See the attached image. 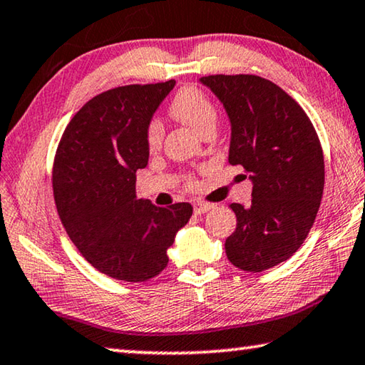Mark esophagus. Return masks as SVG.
Wrapping results in <instances>:
<instances>
[{"label":"esophagus","mask_w":365,"mask_h":365,"mask_svg":"<svg viewBox=\"0 0 365 365\" xmlns=\"http://www.w3.org/2000/svg\"><path fill=\"white\" fill-rule=\"evenodd\" d=\"M213 207H215L213 203H207V202H195V203H194V213H195V215H203V213L210 212V210H212Z\"/></svg>","instance_id":"obj_1"}]
</instances>
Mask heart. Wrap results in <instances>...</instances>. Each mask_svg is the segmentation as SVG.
Returning a JSON list of instances; mask_svg holds the SVG:
<instances>
[{
	"instance_id": "obj_1",
	"label": "heart",
	"mask_w": 365,
	"mask_h": 365,
	"mask_svg": "<svg viewBox=\"0 0 365 365\" xmlns=\"http://www.w3.org/2000/svg\"><path fill=\"white\" fill-rule=\"evenodd\" d=\"M170 112L175 118L182 123L189 125L197 133H207L215 130L216 118H218V110L213 104V101L197 86H184L175 94ZM163 140V125L162 121L153 118L147 123L145 128V143L150 150L158 149Z\"/></svg>"
}]
</instances>
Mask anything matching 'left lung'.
Masks as SVG:
<instances>
[{"instance_id": "obj_1", "label": "left lung", "mask_w": 365, "mask_h": 365, "mask_svg": "<svg viewBox=\"0 0 365 365\" xmlns=\"http://www.w3.org/2000/svg\"><path fill=\"white\" fill-rule=\"evenodd\" d=\"M218 96L232 126L229 163L253 182L248 207L231 203L237 227L226 239L231 263L261 272L289 259L314 225L324 192V153L298 102L257 75L200 78Z\"/></svg>"}]
</instances>
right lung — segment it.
Segmentation results:
<instances>
[{
  "label": "right lung",
  "mask_w": 365,
  "mask_h": 365,
  "mask_svg": "<svg viewBox=\"0 0 365 365\" xmlns=\"http://www.w3.org/2000/svg\"><path fill=\"white\" fill-rule=\"evenodd\" d=\"M175 80L128 85L89 99L57 145L53 192L70 240L89 264L125 282H145L166 264V250L192 205L155 207L136 199V171L149 162L145 128Z\"/></svg>",
  "instance_id": "obj_1"
}]
</instances>
